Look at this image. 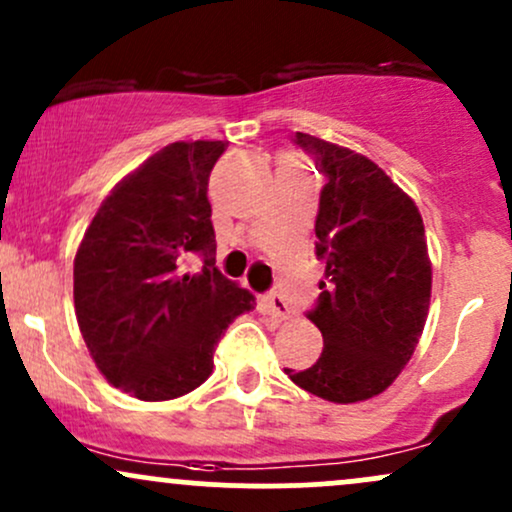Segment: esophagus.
Listing matches in <instances>:
<instances>
[{
  "instance_id": "34e87169",
  "label": "esophagus",
  "mask_w": 512,
  "mask_h": 512,
  "mask_svg": "<svg viewBox=\"0 0 512 512\" xmlns=\"http://www.w3.org/2000/svg\"><path fill=\"white\" fill-rule=\"evenodd\" d=\"M262 308H264V313L276 317V320H289L291 317L289 303H286L279 293H267V296L262 298Z\"/></svg>"
}]
</instances>
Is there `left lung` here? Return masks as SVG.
<instances>
[{
    "instance_id": "8db88e82",
    "label": "left lung",
    "mask_w": 512,
    "mask_h": 512,
    "mask_svg": "<svg viewBox=\"0 0 512 512\" xmlns=\"http://www.w3.org/2000/svg\"><path fill=\"white\" fill-rule=\"evenodd\" d=\"M325 175L315 252L327 281L308 320L325 346L286 375L327 402H363L395 383L424 332L431 260L419 209L383 168L313 134L293 139Z\"/></svg>"
}]
</instances>
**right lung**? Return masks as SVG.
I'll return each mask as SVG.
<instances>
[{"label":"right lung","instance_id":"1","mask_svg":"<svg viewBox=\"0 0 512 512\" xmlns=\"http://www.w3.org/2000/svg\"><path fill=\"white\" fill-rule=\"evenodd\" d=\"M226 142H175L103 199L74 257L81 337L110 385L144 402L192 392L211 375L214 349L255 296L216 264L207 197ZM190 254L202 273L184 272Z\"/></svg>","mask_w":512,"mask_h":512}]
</instances>
